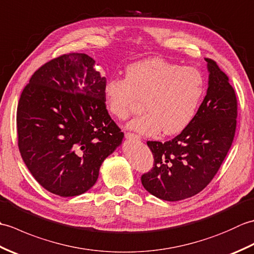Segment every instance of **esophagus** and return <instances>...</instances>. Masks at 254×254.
Returning <instances> with one entry per match:
<instances>
[{"instance_id": "1", "label": "esophagus", "mask_w": 254, "mask_h": 254, "mask_svg": "<svg viewBox=\"0 0 254 254\" xmlns=\"http://www.w3.org/2000/svg\"><path fill=\"white\" fill-rule=\"evenodd\" d=\"M126 138L133 139V141H139V139H141V137L134 133H126Z\"/></svg>"}]
</instances>
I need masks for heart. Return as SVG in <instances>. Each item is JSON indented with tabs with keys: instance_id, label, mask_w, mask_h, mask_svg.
I'll return each instance as SVG.
<instances>
[{
	"instance_id": "heart-1",
	"label": "heart",
	"mask_w": 254,
	"mask_h": 254,
	"mask_svg": "<svg viewBox=\"0 0 254 254\" xmlns=\"http://www.w3.org/2000/svg\"><path fill=\"white\" fill-rule=\"evenodd\" d=\"M205 91V80L195 67L180 66L163 59H147L127 67L126 78L111 77L104 87L108 110L126 119L143 99L147 111L128 127L152 135H174L190 124Z\"/></svg>"
}]
</instances>
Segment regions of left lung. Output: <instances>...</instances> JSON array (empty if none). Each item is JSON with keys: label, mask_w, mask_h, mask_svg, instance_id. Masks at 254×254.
Segmentation results:
<instances>
[{"label": "left lung", "mask_w": 254, "mask_h": 254, "mask_svg": "<svg viewBox=\"0 0 254 254\" xmlns=\"http://www.w3.org/2000/svg\"><path fill=\"white\" fill-rule=\"evenodd\" d=\"M205 61L208 87L192 122L171 141L147 142L154 167L142 176V185L165 201H180L201 192L217 174L234 141L235 90L216 62Z\"/></svg>", "instance_id": "1"}]
</instances>
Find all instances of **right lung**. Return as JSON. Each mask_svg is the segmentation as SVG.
<instances>
[{"label":"right lung","instance_id":"1","mask_svg":"<svg viewBox=\"0 0 254 254\" xmlns=\"http://www.w3.org/2000/svg\"><path fill=\"white\" fill-rule=\"evenodd\" d=\"M107 83L85 53H67L32 75L17 107L18 148L32 177L60 196L88 191L123 132L108 113Z\"/></svg>","mask_w":254,"mask_h":254}]
</instances>
